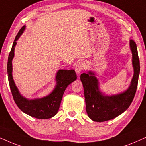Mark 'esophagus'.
Wrapping results in <instances>:
<instances>
[{
    "instance_id": "esophagus-1",
    "label": "esophagus",
    "mask_w": 146,
    "mask_h": 146,
    "mask_svg": "<svg viewBox=\"0 0 146 146\" xmlns=\"http://www.w3.org/2000/svg\"><path fill=\"white\" fill-rule=\"evenodd\" d=\"M85 69V64L83 62H79L77 64L76 67H75V71H76L77 75H80V73L83 71H84Z\"/></svg>"
}]
</instances>
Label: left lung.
<instances>
[{
    "label": "left lung",
    "mask_w": 146,
    "mask_h": 146,
    "mask_svg": "<svg viewBox=\"0 0 146 146\" xmlns=\"http://www.w3.org/2000/svg\"><path fill=\"white\" fill-rule=\"evenodd\" d=\"M130 47L133 55L134 75L131 85L125 92L113 96H104L98 89V83L94 74L82 73V81L86 104V111L93 121L103 122L113 119L123 113L131 105L136 92L140 65L136 43L130 40Z\"/></svg>",
    "instance_id": "obj_1"
}]
</instances>
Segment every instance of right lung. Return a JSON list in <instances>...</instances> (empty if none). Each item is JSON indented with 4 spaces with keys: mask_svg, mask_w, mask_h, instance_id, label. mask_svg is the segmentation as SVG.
Returning a JSON list of instances; mask_svg holds the SVG:
<instances>
[{
    "mask_svg": "<svg viewBox=\"0 0 146 146\" xmlns=\"http://www.w3.org/2000/svg\"><path fill=\"white\" fill-rule=\"evenodd\" d=\"M24 29L25 26H23L19 30L8 58L7 72L10 88L15 102L22 111L37 119H48L57 114L66 88L70 83L76 80L77 75L74 70H59L56 77L57 84L49 96L35 100H28L21 96L13 79L12 60L14 57L15 46L17 44V40L23 33Z\"/></svg>",
    "mask_w": 146,
    "mask_h": 146,
    "instance_id": "add662e5",
    "label": "right lung"
}]
</instances>
